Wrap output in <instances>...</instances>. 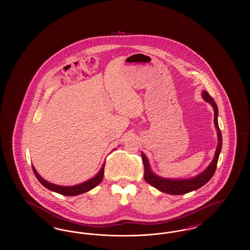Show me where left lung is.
<instances>
[{
	"instance_id": "1",
	"label": "left lung",
	"mask_w": 250,
	"mask_h": 250,
	"mask_svg": "<svg viewBox=\"0 0 250 250\" xmlns=\"http://www.w3.org/2000/svg\"><path fill=\"white\" fill-rule=\"evenodd\" d=\"M202 98L206 102L210 103L214 108V126L217 131V139H218L214 159L211 162V164L206 167V169H204L202 173H200L199 175H197L193 178L167 179L162 178V177L157 176L156 174H155L150 167L147 157L143 153H142L143 166H144V180L148 184H150L152 187H154L156 189H158L161 192L170 194V195H183V194L188 193L191 191L199 189L207 182H209L210 179L212 178L214 175L216 165H217V161H218V157H219L221 148H222V135H221V131L219 129L218 122H217L218 108H217V106H216L213 97L209 95L206 91L202 92Z\"/></svg>"
}]
</instances>
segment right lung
<instances>
[{
  "label": "right lung",
  "mask_w": 250,
  "mask_h": 250,
  "mask_svg": "<svg viewBox=\"0 0 250 250\" xmlns=\"http://www.w3.org/2000/svg\"><path fill=\"white\" fill-rule=\"evenodd\" d=\"M105 164H106V161L103 163L102 167L100 168V170L98 171V173L95 175V177H93V178L90 179V180H88L86 182H83L82 184H79V185H76V186H72V187H62V186H57V185L51 184V183H49L48 181L44 180L38 174V172L36 171L35 167H33V170H34V173H35L37 180L46 188H48L49 190L54 191L56 193H59L61 195H64V196H77V195L83 194V193H85L87 191L95 188L98 184L101 183V181L103 179V175H104Z\"/></svg>",
  "instance_id": "add662e5"
}]
</instances>
